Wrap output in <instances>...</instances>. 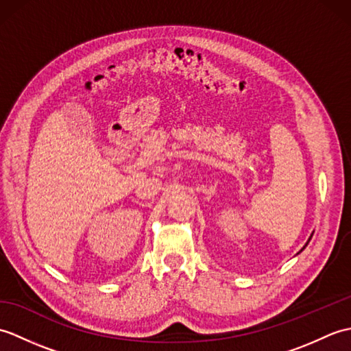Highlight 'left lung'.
<instances>
[{"label": "left lung", "mask_w": 351, "mask_h": 351, "mask_svg": "<svg viewBox=\"0 0 351 351\" xmlns=\"http://www.w3.org/2000/svg\"><path fill=\"white\" fill-rule=\"evenodd\" d=\"M311 238H312V235H311V237H309V240H308V243H309V241H311ZM308 243H306V245H308ZM306 245H304V247H306ZM304 247H303V249H304ZM303 249H302V250H303Z\"/></svg>", "instance_id": "8db88e82"}]
</instances>
